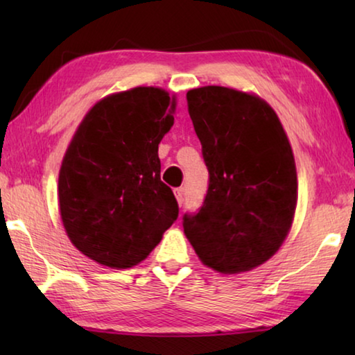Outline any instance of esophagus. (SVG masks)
Wrapping results in <instances>:
<instances>
[{
    "label": "esophagus",
    "instance_id": "obj_1",
    "mask_svg": "<svg viewBox=\"0 0 355 355\" xmlns=\"http://www.w3.org/2000/svg\"><path fill=\"white\" fill-rule=\"evenodd\" d=\"M183 192H184V189H183V188H177V189H173V194H175L177 203H178L180 207L183 205V200H184V197H183Z\"/></svg>",
    "mask_w": 355,
    "mask_h": 355
}]
</instances>
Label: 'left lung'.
Segmentation results:
<instances>
[{
    "label": "left lung",
    "mask_w": 355,
    "mask_h": 355,
    "mask_svg": "<svg viewBox=\"0 0 355 355\" xmlns=\"http://www.w3.org/2000/svg\"><path fill=\"white\" fill-rule=\"evenodd\" d=\"M186 98L209 184L200 211L184 216V235L213 271H252L291 230L297 173L290 139L271 105L257 94L203 86Z\"/></svg>",
    "instance_id": "obj_1"
}]
</instances>
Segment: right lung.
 <instances>
[{"label":"right lung","instance_id":"obj_1","mask_svg":"<svg viewBox=\"0 0 355 355\" xmlns=\"http://www.w3.org/2000/svg\"><path fill=\"white\" fill-rule=\"evenodd\" d=\"M175 107V95L161 87L110 94L86 112L65 150L58 178L62 225L101 266L139 264L178 218L158 158Z\"/></svg>","mask_w":355,"mask_h":355}]
</instances>
